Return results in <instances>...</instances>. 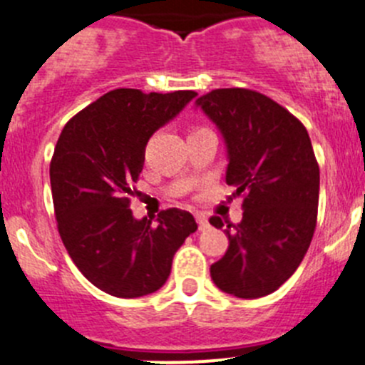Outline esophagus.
Here are the masks:
<instances>
[{"instance_id":"obj_1","label":"esophagus","mask_w":365,"mask_h":365,"mask_svg":"<svg viewBox=\"0 0 365 365\" xmlns=\"http://www.w3.org/2000/svg\"><path fill=\"white\" fill-rule=\"evenodd\" d=\"M196 221H197V226H200V230H207L208 226V219L205 217L203 214H196Z\"/></svg>"}]
</instances>
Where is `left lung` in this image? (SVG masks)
<instances>
[{
	"mask_svg": "<svg viewBox=\"0 0 365 365\" xmlns=\"http://www.w3.org/2000/svg\"><path fill=\"white\" fill-rule=\"evenodd\" d=\"M196 105L221 130L226 183L244 208L242 221L225 230L228 250L210 265V277L226 294L262 298L294 274L316 230L319 165L309 132L287 108L250 88H215ZM210 225L222 228V219L214 215Z\"/></svg>",
	"mask_w": 365,
	"mask_h": 365,
	"instance_id": "left-lung-1",
	"label": "left lung"
}]
</instances>
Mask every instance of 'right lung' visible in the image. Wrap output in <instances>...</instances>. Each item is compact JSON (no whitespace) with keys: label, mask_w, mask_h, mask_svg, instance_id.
I'll return each instance as SVG.
<instances>
[{"label":"right lung","mask_w":365,"mask_h":365,"mask_svg":"<svg viewBox=\"0 0 365 365\" xmlns=\"http://www.w3.org/2000/svg\"><path fill=\"white\" fill-rule=\"evenodd\" d=\"M196 96L115 88L71 118L56 140L49 180L58 233L81 274L107 294L158 291L178 247L197 230L180 208L162 210L155 226L130 210L148 140Z\"/></svg>","instance_id":"1"}]
</instances>
